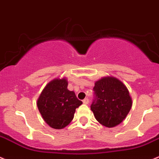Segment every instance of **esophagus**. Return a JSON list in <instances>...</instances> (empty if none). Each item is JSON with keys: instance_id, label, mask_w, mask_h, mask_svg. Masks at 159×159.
<instances>
[{"instance_id": "obj_1", "label": "esophagus", "mask_w": 159, "mask_h": 159, "mask_svg": "<svg viewBox=\"0 0 159 159\" xmlns=\"http://www.w3.org/2000/svg\"><path fill=\"white\" fill-rule=\"evenodd\" d=\"M83 103H84V104H89V99L88 98H84V99H83Z\"/></svg>"}]
</instances>
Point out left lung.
Here are the masks:
<instances>
[{
    "label": "left lung",
    "mask_w": 159,
    "mask_h": 159,
    "mask_svg": "<svg viewBox=\"0 0 159 159\" xmlns=\"http://www.w3.org/2000/svg\"><path fill=\"white\" fill-rule=\"evenodd\" d=\"M93 91L94 98L90 107L95 119L107 127L120 124L132 106L127 87L117 78L107 77L96 81Z\"/></svg>",
    "instance_id": "left-lung-1"
}]
</instances>
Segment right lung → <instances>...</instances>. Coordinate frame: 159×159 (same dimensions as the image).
Instances as JSON below:
<instances>
[{
	"instance_id": "add662e5",
	"label": "right lung",
	"mask_w": 159,
	"mask_h": 159,
	"mask_svg": "<svg viewBox=\"0 0 159 159\" xmlns=\"http://www.w3.org/2000/svg\"><path fill=\"white\" fill-rule=\"evenodd\" d=\"M82 104L73 91L67 89V80L54 79L43 90L37 106L45 122L54 129H62L74 118L75 109Z\"/></svg>"
}]
</instances>
